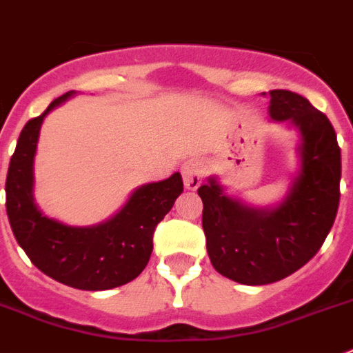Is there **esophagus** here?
Returning a JSON list of instances; mask_svg holds the SVG:
<instances>
[{
  "instance_id": "1",
  "label": "esophagus",
  "mask_w": 353,
  "mask_h": 353,
  "mask_svg": "<svg viewBox=\"0 0 353 353\" xmlns=\"http://www.w3.org/2000/svg\"><path fill=\"white\" fill-rule=\"evenodd\" d=\"M180 171H182V180L185 189H191V191L198 189L203 179L202 164L198 160H188V162H183Z\"/></svg>"
}]
</instances>
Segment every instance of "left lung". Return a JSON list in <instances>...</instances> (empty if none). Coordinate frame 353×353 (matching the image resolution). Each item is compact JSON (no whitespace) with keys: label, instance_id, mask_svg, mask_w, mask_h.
Instances as JSON below:
<instances>
[{"label":"left lung","instance_id":"8db88e82","mask_svg":"<svg viewBox=\"0 0 353 353\" xmlns=\"http://www.w3.org/2000/svg\"><path fill=\"white\" fill-rule=\"evenodd\" d=\"M269 97L270 119L299 133V168L283 200L254 208L229 196L216 176L198 188L209 260L241 285L274 283L301 269L321 249L339 208L341 150L327 115L288 90Z\"/></svg>","mask_w":353,"mask_h":353}]
</instances>
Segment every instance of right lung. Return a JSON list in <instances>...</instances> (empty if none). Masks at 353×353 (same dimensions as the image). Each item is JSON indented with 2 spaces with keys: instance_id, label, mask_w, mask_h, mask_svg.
Wrapping results in <instances>:
<instances>
[{
  "instance_id": "add662e5",
  "label": "right lung",
  "mask_w": 353,
  "mask_h": 353,
  "mask_svg": "<svg viewBox=\"0 0 353 353\" xmlns=\"http://www.w3.org/2000/svg\"><path fill=\"white\" fill-rule=\"evenodd\" d=\"M66 92L32 119L17 139L7 183V214L17 243L41 272L79 290H108L130 283L145 269L153 250V232L183 191L180 173L137 188L110 220L74 227L48 218L34 198V159L41 124L59 104L74 97Z\"/></svg>"
}]
</instances>
